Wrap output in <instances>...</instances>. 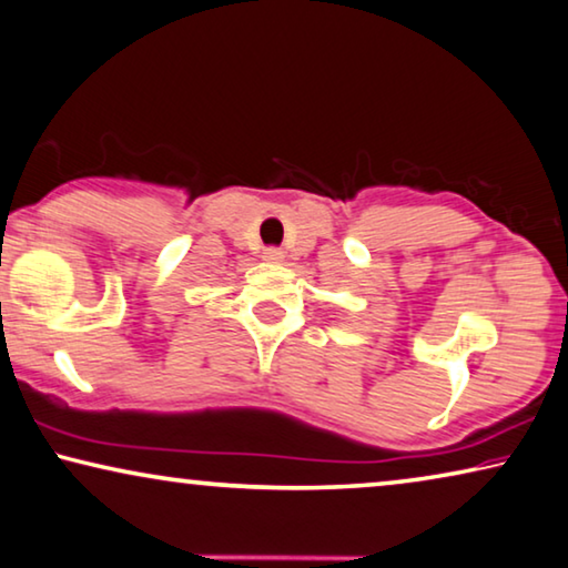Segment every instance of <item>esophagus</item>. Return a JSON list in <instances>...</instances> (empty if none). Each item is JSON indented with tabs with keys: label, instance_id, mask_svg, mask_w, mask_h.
I'll return each mask as SVG.
<instances>
[{
	"label": "esophagus",
	"instance_id": "34e87169",
	"mask_svg": "<svg viewBox=\"0 0 568 568\" xmlns=\"http://www.w3.org/2000/svg\"><path fill=\"white\" fill-rule=\"evenodd\" d=\"M262 260H265V262H283V252L277 247H267L265 252H262Z\"/></svg>",
	"mask_w": 568,
	"mask_h": 568
}]
</instances>
